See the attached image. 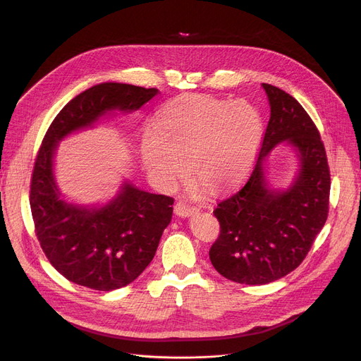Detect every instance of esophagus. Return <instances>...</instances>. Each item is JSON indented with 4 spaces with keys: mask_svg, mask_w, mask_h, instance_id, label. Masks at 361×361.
Listing matches in <instances>:
<instances>
[{
    "mask_svg": "<svg viewBox=\"0 0 361 361\" xmlns=\"http://www.w3.org/2000/svg\"><path fill=\"white\" fill-rule=\"evenodd\" d=\"M174 212L177 216H181V218H185V216H192L195 214L199 212V207L193 206V204H188L185 202H177L176 206H174Z\"/></svg>",
    "mask_w": 361,
    "mask_h": 361,
    "instance_id": "obj_1",
    "label": "esophagus"
}]
</instances>
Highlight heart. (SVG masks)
Segmentation results:
<instances>
[{
	"mask_svg": "<svg viewBox=\"0 0 361 361\" xmlns=\"http://www.w3.org/2000/svg\"><path fill=\"white\" fill-rule=\"evenodd\" d=\"M263 136L260 111L249 101L228 102L187 93L164 104L146 127L140 155L149 176L169 187L185 176L209 193L238 185L256 161Z\"/></svg>",
	"mask_w": 361,
	"mask_h": 361,
	"instance_id": "1",
	"label": "heart"
}]
</instances>
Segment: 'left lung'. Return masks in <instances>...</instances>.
Returning a JSON list of instances; mask_svg holds the SVG:
<instances>
[{
    "mask_svg": "<svg viewBox=\"0 0 361 361\" xmlns=\"http://www.w3.org/2000/svg\"><path fill=\"white\" fill-rule=\"evenodd\" d=\"M262 86L271 118L259 158L247 183L214 211L221 231L209 250L224 278L245 286H263L298 268L329 212L331 174L316 124L290 93ZM283 140L298 149L302 169L287 192H272L264 183L262 159Z\"/></svg>",
    "mask_w": 361,
    "mask_h": 361,
    "instance_id": "obj_1",
    "label": "left lung"
}]
</instances>
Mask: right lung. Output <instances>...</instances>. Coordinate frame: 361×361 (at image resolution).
<instances>
[{"label": "right lung", "mask_w": 361, "mask_h": 361, "mask_svg": "<svg viewBox=\"0 0 361 361\" xmlns=\"http://www.w3.org/2000/svg\"><path fill=\"white\" fill-rule=\"evenodd\" d=\"M158 92L123 83L93 86L56 114L37 150L30 180L35 234L52 267L78 286L112 291L135 281L157 253L174 199L126 184L99 209L70 204L61 199L52 174L56 143L106 111L139 109Z\"/></svg>", "instance_id": "1"}]
</instances>
